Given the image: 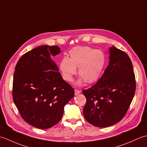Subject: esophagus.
<instances>
[{"mask_svg":"<svg viewBox=\"0 0 147 147\" xmlns=\"http://www.w3.org/2000/svg\"><path fill=\"white\" fill-rule=\"evenodd\" d=\"M81 93V91L80 90H77V89H75L74 90V94H75L76 95H78L79 93Z\"/></svg>","mask_w":147,"mask_h":147,"instance_id":"1","label":"esophagus"}]
</instances>
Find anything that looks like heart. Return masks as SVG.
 <instances>
[{
	"mask_svg": "<svg viewBox=\"0 0 147 147\" xmlns=\"http://www.w3.org/2000/svg\"><path fill=\"white\" fill-rule=\"evenodd\" d=\"M69 55V58L63 57L59 65L64 80L72 82L76 74V68L81 76L79 84L84 82L93 83L100 78L106 63L105 55L102 51L90 47L78 46L72 49Z\"/></svg>",
	"mask_w": 147,
	"mask_h": 147,
	"instance_id": "obj_1",
	"label": "heart"
}]
</instances>
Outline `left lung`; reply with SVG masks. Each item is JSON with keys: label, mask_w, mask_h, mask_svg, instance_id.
I'll return each mask as SVG.
<instances>
[{"label": "left lung", "mask_w": 147, "mask_h": 147, "mask_svg": "<svg viewBox=\"0 0 147 147\" xmlns=\"http://www.w3.org/2000/svg\"><path fill=\"white\" fill-rule=\"evenodd\" d=\"M109 63L97 83L82 92L86 98L83 109L86 120L105 127L117 123L128 110L136 90L131 61L125 52L109 49Z\"/></svg>", "instance_id": "obj_1"}]
</instances>
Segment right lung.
Segmentation results:
<instances>
[{"instance_id": "obj_1", "label": "right lung", "mask_w": 147, "mask_h": 147, "mask_svg": "<svg viewBox=\"0 0 147 147\" xmlns=\"http://www.w3.org/2000/svg\"><path fill=\"white\" fill-rule=\"evenodd\" d=\"M60 49L56 45L38 47L24 54L15 67L12 98L22 118L37 128L57 124L64 105L74 95L51 59Z\"/></svg>"}]
</instances>
